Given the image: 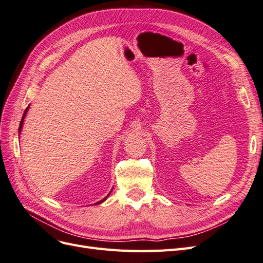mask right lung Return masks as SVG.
Instances as JSON below:
<instances>
[{
	"label": "right lung",
	"mask_w": 263,
	"mask_h": 263,
	"mask_svg": "<svg viewBox=\"0 0 263 263\" xmlns=\"http://www.w3.org/2000/svg\"><path fill=\"white\" fill-rule=\"evenodd\" d=\"M28 107L29 106H27L26 107V109H25V112H24V115H23V117H22V121H21V124H20V128H18V133H21V130H22V127H23V123H24V118H25V116H26V113H27V109H28ZM107 198V196L104 198V200H102V201H100V202H98L97 204H100V203H102V202H104L105 200Z\"/></svg>",
	"instance_id": "add662e5"
}]
</instances>
